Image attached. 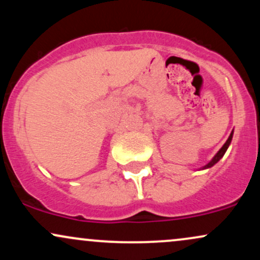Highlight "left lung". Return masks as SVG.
Instances as JSON below:
<instances>
[{
	"label": "left lung",
	"instance_id": "left-lung-1",
	"mask_svg": "<svg viewBox=\"0 0 260 260\" xmlns=\"http://www.w3.org/2000/svg\"><path fill=\"white\" fill-rule=\"evenodd\" d=\"M232 136H234V132H231V134H230L229 139L226 140V143H225V144L222 145V148L220 149L219 151H217L215 156L213 157V160H211L210 162H209V164H207V165H205L204 168H203V169H208V168H211V166H214V165H215V164L217 162V161H219L220 159H221V157L223 156V154H225V153H226V150H228V148H229L230 143H231V140H232Z\"/></svg>",
	"mask_w": 260,
	"mask_h": 260
}]
</instances>
